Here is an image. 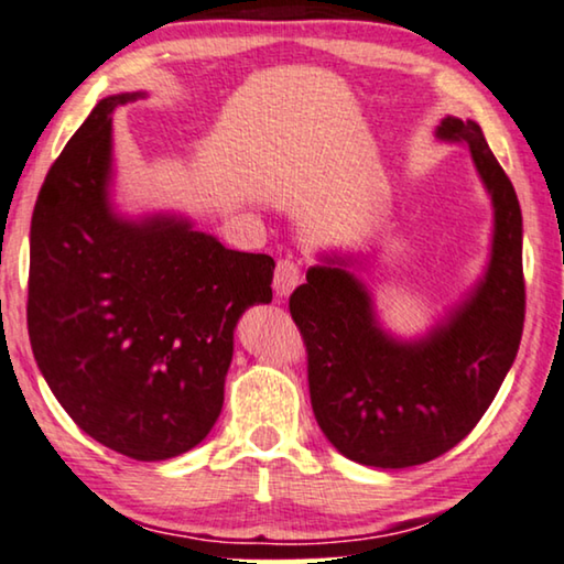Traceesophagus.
Returning a JSON list of instances; mask_svg holds the SVG:
<instances>
[{
    "instance_id": "34e87169",
    "label": "esophagus",
    "mask_w": 564,
    "mask_h": 564,
    "mask_svg": "<svg viewBox=\"0 0 564 564\" xmlns=\"http://www.w3.org/2000/svg\"><path fill=\"white\" fill-rule=\"evenodd\" d=\"M301 283V271L293 260H281L273 273V291L279 299H289L291 291Z\"/></svg>"
}]
</instances>
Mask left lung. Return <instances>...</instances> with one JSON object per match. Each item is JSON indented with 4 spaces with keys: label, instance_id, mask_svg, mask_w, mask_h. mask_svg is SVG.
I'll return each mask as SVG.
<instances>
[{
    "label": "left lung",
    "instance_id": "obj_1",
    "mask_svg": "<svg viewBox=\"0 0 564 564\" xmlns=\"http://www.w3.org/2000/svg\"><path fill=\"white\" fill-rule=\"evenodd\" d=\"M434 138L467 145L494 209L480 279L414 337L380 319L360 279L370 271L365 252L319 250L289 301L308 350L316 424L339 455L383 470L430 463L473 432L517 360L523 329L517 192L478 122L447 115Z\"/></svg>",
    "mask_w": 564,
    "mask_h": 564
}]
</instances>
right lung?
I'll use <instances>...</instances> for the list:
<instances>
[{
  "instance_id": "add662e5",
  "label": "right lung",
  "mask_w": 564,
  "mask_h": 564,
  "mask_svg": "<svg viewBox=\"0 0 564 564\" xmlns=\"http://www.w3.org/2000/svg\"><path fill=\"white\" fill-rule=\"evenodd\" d=\"M101 99L47 171L30 227V345L66 414L142 463L178 457L217 422L235 327L273 299V258L229 250L188 214L115 202Z\"/></svg>"
}]
</instances>
